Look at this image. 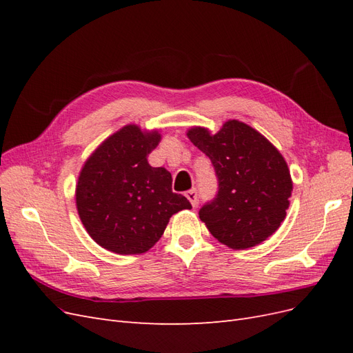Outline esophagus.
I'll return each mask as SVG.
<instances>
[{
    "label": "esophagus",
    "instance_id": "obj_1",
    "mask_svg": "<svg viewBox=\"0 0 353 353\" xmlns=\"http://www.w3.org/2000/svg\"><path fill=\"white\" fill-rule=\"evenodd\" d=\"M185 197L190 200V203H191V205H193L194 208L197 206V191L196 190H190V191H187V193H185Z\"/></svg>",
    "mask_w": 353,
    "mask_h": 353
}]
</instances>
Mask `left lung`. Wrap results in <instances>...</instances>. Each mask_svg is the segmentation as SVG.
<instances>
[{
    "instance_id": "left-lung-1",
    "label": "left lung",
    "mask_w": 353,
    "mask_h": 353,
    "mask_svg": "<svg viewBox=\"0 0 353 353\" xmlns=\"http://www.w3.org/2000/svg\"><path fill=\"white\" fill-rule=\"evenodd\" d=\"M188 140L212 160L219 190L199 212L219 243L234 250L258 245L280 228L293 181L276 147L254 128L230 119L216 134L191 126Z\"/></svg>"
}]
</instances>
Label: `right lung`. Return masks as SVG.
<instances>
[{
  "mask_svg": "<svg viewBox=\"0 0 353 353\" xmlns=\"http://www.w3.org/2000/svg\"><path fill=\"white\" fill-rule=\"evenodd\" d=\"M160 140L159 130L130 123L85 160L74 190L77 209L83 228L103 249L145 253L163 236L170 216L191 209L172 191L169 170L148 163Z\"/></svg>",
  "mask_w": 353,
  "mask_h": 353,
  "instance_id": "obj_1",
  "label": "right lung"
}]
</instances>
